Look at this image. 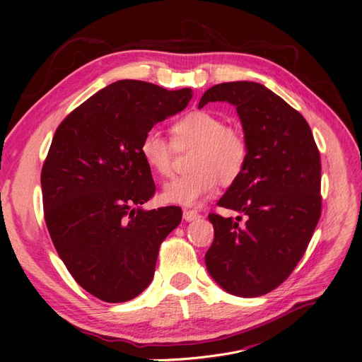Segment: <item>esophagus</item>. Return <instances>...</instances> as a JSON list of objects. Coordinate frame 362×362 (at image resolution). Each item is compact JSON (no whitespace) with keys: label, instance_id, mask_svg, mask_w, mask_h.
<instances>
[{"label":"esophagus","instance_id":"esophagus-1","mask_svg":"<svg viewBox=\"0 0 362 362\" xmlns=\"http://www.w3.org/2000/svg\"><path fill=\"white\" fill-rule=\"evenodd\" d=\"M182 216H184L185 222H193V221H196V218H199V213L196 210H184Z\"/></svg>","mask_w":362,"mask_h":362}]
</instances>
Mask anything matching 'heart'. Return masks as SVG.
<instances>
[{
  "label": "heart",
  "mask_w": 362,
  "mask_h": 362,
  "mask_svg": "<svg viewBox=\"0 0 362 362\" xmlns=\"http://www.w3.org/2000/svg\"><path fill=\"white\" fill-rule=\"evenodd\" d=\"M193 148L190 169L184 177L164 184L161 199L166 204L196 206L210 196L218 181L228 185L242 175L249 146L243 131L226 125L225 119L206 110H194L172 125V141L151 128L140 141V156L146 166L161 177L172 173L175 149Z\"/></svg>",
  "instance_id": "b5f03b06"
}]
</instances>
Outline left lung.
<instances>
[{
	"label": "left lung",
	"instance_id": "1",
	"mask_svg": "<svg viewBox=\"0 0 362 362\" xmlns=\"http://www.w3.org/2000/svg\"><path fill=\"white\" fill-rule=\"evenodd\" d=\"M235 105L249 146L242 175L217 202L245 225L211 213L206 270L225 291L257 298L279 287L303 257L322 213V163L303 116L259 83L216 84L199 101Z\"/></svg>",
	"mask_w": 362,
	"mask_h": 362
}]
</instances>
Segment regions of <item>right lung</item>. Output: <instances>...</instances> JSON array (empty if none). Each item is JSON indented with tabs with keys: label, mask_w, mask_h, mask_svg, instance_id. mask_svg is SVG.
<instances>
[{
	"label": "right lung",
	"mask_w": 362,
	"mask_h": 362,
	"mask_svg": "<svg viewBox=\"0 0 362 362\" xmlns=\"http://www.w3.org/2000/svg\"><path fill=\"white\" fill-rule=\"evenodd\" d=\"M192 89L137 80L104 87L59 125L43 163V213L72 278L104 302L134 299L154 278L158 249L180 206L146 211L156 193L140 156L146 131L182 112Z\"/></svg>",
	"instance_id": "add662e5"
}]
</instances>
